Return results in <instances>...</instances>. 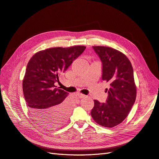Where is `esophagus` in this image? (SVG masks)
<instances>
[{
  "instance_id": "1",
  "label": "esophagus",
  "mask_w": 159,
  "mask_h": 159,
  "mask_svg": "<svg viewBox=\"0 0 159 159\" xmlns=\"http://www.w3.org/2000/svg\"><path fill=\"white\" fill-rule=\"evenodd\" d=\"M76 95H77V97H79V98H83V97H85V95L82 94V93H77Z\"/></svg>"
}]
</instances>
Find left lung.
<instances>
[{
  "instance_id": "left-lung-1",
  "label": "left lung",
  "mask_w": 159,
  "mask_h": 159,
  "mask_svg": "<svg viewBox=\"0 0 159 159\" xmlns=\"http://www.w3.org/2000/svg\"><path fill=\"white\" fill-rule=\"evenodd\" d=\"M93 48L102 62V80L110 84V87L106 89V103L94 100L91 114L97 124L113 128L126 118L136 101L133 68L126 56L116 49L106 46Z\"/></svg>"
}]
</instances>
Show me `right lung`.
Here are the masks:
<instances>
[{
    "instance_id": "1",
    "label": "right lung",
    "mask_w": 159,
    "mask_h": 159,
    "mask_svg": "<svg viewBox=\"0 0 159 159\" xmlns=\"http://www.w3.org/2000/svg\"><path fill=\"white\" fill-rule=\"evenodd\" d=\"M86 47H56L39 51L27 64L23 91L30 115L44 128L63 125L69 117L70 105L65 100L68 93L54 83Z\"/></svg>"
}]
</instances>
